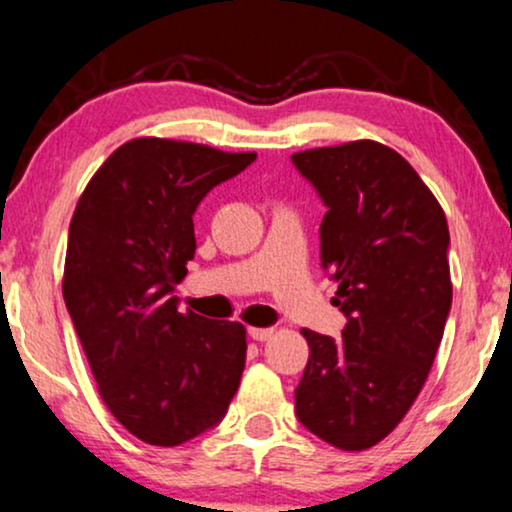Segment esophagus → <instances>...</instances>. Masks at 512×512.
<instances>
[{"instance_id":"34e87169","label":"esophagus","mask_w":512,"mask_h":512,"mask_svg":"<svg viewBox=\"0 0 512 512\" xmlns=\"http://www.w3.org/2000/svg\"><path fill=\"white\" fill-rule=\"evenodd\" d=\"M249 335L256 342H266L273 338V328H249Z\"/></svg>"}]
</instances>
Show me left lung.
<instances>
[{"instance_id":"left-lung-1","label":"left lung","mask_w":512,"mask_h":512,"mask_svg":"<svg viewBox=\"0 0 512 512\" xmlns=\"http://www.w3.org/2000/svg\"><path fill=\"white\" fill-rule=\"evenodd\" d=\"M328 206L321 266L338 282L342 340L304 328L309 362L297 417L340 450H366L424 388L453 302L448 222L414 167L378 141L292 155Z\"/></svg>"}]
</instances>
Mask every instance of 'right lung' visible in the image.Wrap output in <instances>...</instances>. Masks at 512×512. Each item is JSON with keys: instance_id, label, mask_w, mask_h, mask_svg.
Listing matches in <instances>:
<instances>
[{"instance_id": "add662e5", "label": "right lung", "mask_w": 512, "mask_h": 512, "mask_svg": "<svg viewBox=\"0 0 512 512\" xmlns=\"http://www.w3.org/2000/svg\"><path fill=\"white\" fill-rule=\"evenodd\" d=\"M256 153L131 138L78 198L62 292L98 393L143 443L174 448L225 417L246 362V328L179 311L174 285L196 254L194 213Z\"/></svg>"}]
</instances>
